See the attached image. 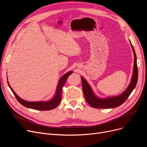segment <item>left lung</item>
Listing matches in <instances>:
<instances>
[{"label": "left lung", "instance_id": "8db88e82", "mask_svg": "<svg viewBox=\"0 0 147 147\" xmlns=\"http://www.w3.org/2000/svg\"><path fill=\"white\" fill-rule=\"evenodd\" d=\"M130 43L131 46H132L134 54V65L133 76L129 86L121 95L117 96L110 97L104 99L99 98L95 95L93 91H92L91 88L90 87L86 80L82 78V77H81L82 88L84 97H85V99L88 103L92 107L95 108V109H111V108L117 107L126 101V100L128 98L133 90L135 89L138 82V70L136 53L132 45L131 44L130 41Z\"/></svg>", "mask_w": 147, "mask_h": 147}]
</instances>
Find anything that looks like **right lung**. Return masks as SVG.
I'll return each instance as SVG.
<instances>
[{"instance_id":"right-lung-1","label":"right lung","mask_w":147,"mask_h":147,"mask_svg":"<svg viewBox=\"0 0 147 147\" xmlns=\"http://www.w3.org/2000/svg\"><path fill=\"white\" fill-rule=\"evenodd\" d=\"M72 71H69L67 73H66L65 75H64L62 78L60 79L57 89V92L54 98L51 99V101H47V102H28L24 101V100L20 98L15 93L13 90L12 89V88L10 86L9 82H7L8 86L10 88L11 90L13 92L15 98H17L18 101L23 106L29 108V109H32L36 110H42V111H47V110H51L52 109H55V108L59 105L60 103L61 99H62V90H63V88L64 85V84L68 78V77L71 74Z\"/></svg>"}]
</instances>
